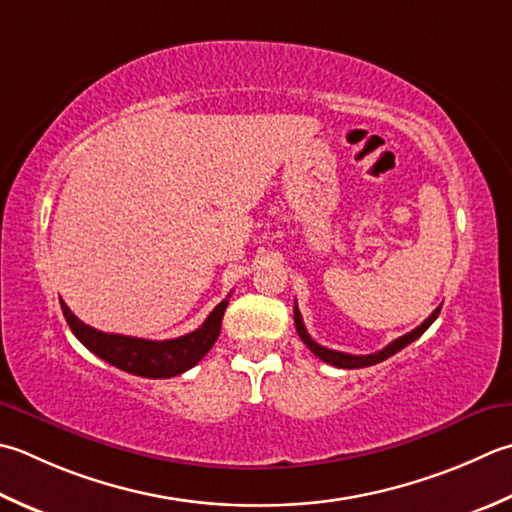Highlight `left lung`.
Listing matches in <instances>:
<instances>
[{"label": "left lung", "mask_w": 512, "mask_h": 512, "mask_svg": "<svg viewBox=\"0 0 512 512\" xmlns=\"http://www.w3.org/2000/svg\"><path fill=\"white\" fill-rule=\"evenodd\" d=\"M439 310H442V308H435L422 326H417L415 330H410V333H406V335H402V337H397L395 342H390L386 348L377 350V353H373V355H348V353H339V350H330V348H326V346H319V344L315 342V339L306 333V326H304V322H302V315H299V308H297V306H295V326H297L299 337H302V342H304L310 350H313V353H315L319 359H322V362H326V364H330V366H337V368H366V366H373V364L384 362V359L393 357L395 353H399V350L406 348L410 342H415L417 337H422V335L426 333V330H428V326L433 324L435 319H437Z\"/></svg>", "instance_id": "8db88e82"}]
</instances>
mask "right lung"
<instances>
[{
    "mask_svg": "<svg viewBox=\"0 0 512 512\" xmlns=\"http://www.w3.org/2000/svg\"><path fill=\"white\" fill-rule=\"evenodd\" d=\"M59 304H62L64 317L70 330H73V335L90 350V353L102 357L104 362L113 364L119 370H126L130 375L166 379L186 373L188 368H193L199 359L213 348L219 337V330H222V319L228 306V299L219 302L213 308V313L206 317V322L197 330H193V333L177 339H164V342L102 333V330L84 324L82 319H77L70 313L64 299H59Z\"/></svg>",
    "mask_w": 512,
    "mask_h": 512,
    "instance_id": "1",
    "label": "right lung"
}]
</instances>
